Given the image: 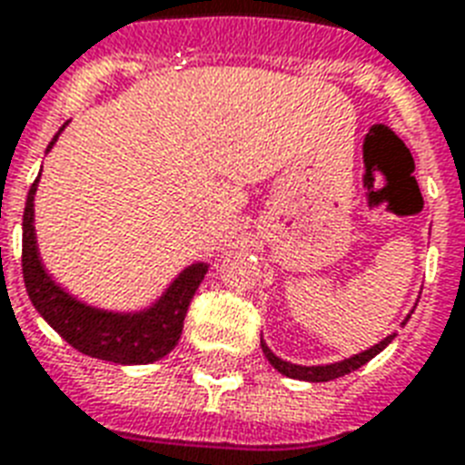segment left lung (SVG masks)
<instances>
[{"mask_svg": "<svg viewBox=\"0 0 465 465\" xmlns=\"http://www.w3.org/2000/svg\"><path fill=\"white\" fill-rule=\"evenodd\" d=\"M408 318H411V313L405 316L403 325L408 323ZM393 338H396V332H391V335H386L381 342H376L374 347H369V350H364V352L352 354V357H347V360L331 361V364H311V367H306V364H292V361L277 357V354L265 345V340H261V347H262V354L268 357L270 364H272L280 374L290 376V379H299V381L321 383V381H332V379H338V376H345L350 374V371H354V369L364 367L369 360H374L376 354L381 352V350H386V347L393 342Z\"/></svg>", "mask_w": 465, "mask_h": 465, "instance_id": "1", "label": "left lung"}]
</instances>
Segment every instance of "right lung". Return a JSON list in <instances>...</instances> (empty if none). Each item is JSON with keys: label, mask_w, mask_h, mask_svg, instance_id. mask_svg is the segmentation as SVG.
Returning <instances> with one entry per match:
<instances>
[{"label": "right lung", "mask_w": 465, "mask_h": 465, "mask_svg": "<svg viewBox=\"0 0 465 465\" xmlns=\"http://www.w3.org/2000/svg\"><path fill=\"white\" fill-rule=\"evenodd\" d=\"M64 127L67 123L47 144V152L54 147V142ZM38 181L40 173L25 197L24 255H21L25 292H28L35 311L74 350L96 357V360L115 361V364H152V361L166 357L181 340L188 306L210 265L197 261L181 270L173 282L161 292V297L144 309L108 311L86 304L54 282L53 275L40 261L35 226H33L35 222L33 200H35Z\"/></svg>", "instance_id": "right-lung-1"}]
</instances>
